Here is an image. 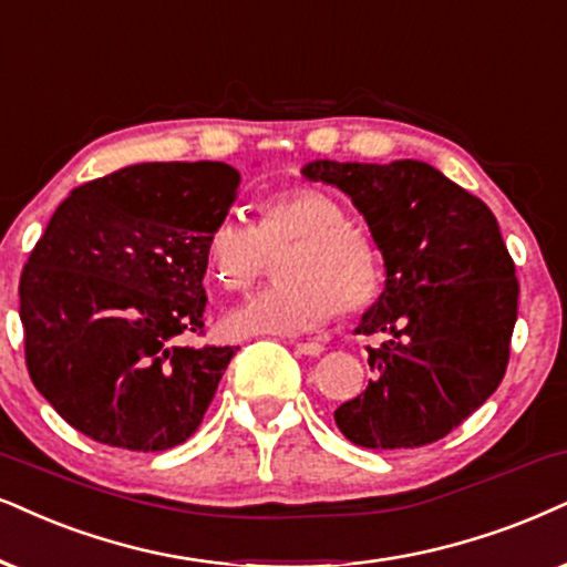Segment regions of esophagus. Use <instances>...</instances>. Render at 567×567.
<instances>
[{
	"mask_svg": "<svg viewBox=\"0 0 567 567\" xmlns=\"http://www.w3.org/2000/svg\"><path fill=\"white\" fill-rule=\"evenodd\" d=\"M296 353L317 358V355L324 353V346H319V342H296Z\"/></svg>",
	"mask_w": 567,
	"mask_h": 567,
	"instance_id": "34e87169",
	"label": "esophagus"
}]
</instances>
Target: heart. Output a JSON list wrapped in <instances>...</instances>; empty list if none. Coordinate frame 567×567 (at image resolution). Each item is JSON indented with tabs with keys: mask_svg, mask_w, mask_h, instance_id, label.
Instances as JSON below:
<instances>
[{
	"mask_svg": "<svg viewBox=\"0 0 567 567\" xmlns=\"http://www.w3.org/2000/svg\"><path fill=\"white\" fill-rule=\"evenodd\" d=\"M277 259L271 285L225 317L233 337H296L324 327L334 311L358 313L382 290L384 264L377 243L329 193L292 185L256 204L254 227L219 219L204 240L206 277L225 292H246Z\"/></svg>",
	"mask_w": 567,
	"mask_h": 567,
	"instance_id": "obj_1",
	"label": "heart"
}]
</instances>
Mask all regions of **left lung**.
I'll list each match as a JSON object with an SVG mask.
<instances>
[{
	"label": "left lung",
	"mask_w": 567,
	"mask_h": 567,
	"mask_svg": "<svg viewBox=\"0 0 567 567\" xmlns=\"http://www.w3.org/2000/svg\"><path fill=\"white\" fill-rule=\"evenodd\" d=\"M300 172L353 200L386 271L382 296L355 327L386 334L369 348L377 377L337 408V426L371 450L442 440L484 405L507 369L518 279L497 219L419 159H317Z\"/></svg>",
	"instance_id": "8db88e82"
}]
</instances>
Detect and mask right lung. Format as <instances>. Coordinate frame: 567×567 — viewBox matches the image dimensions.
Returning <instances> with one entry per match:
<instances>
[{
    "instance_id": "1",
    "label": "right lung",
    "mask_w": 567,
    "mask_h": 567,
    "mask_svg": "<svg viewBox=\"0 0 567 567\" xmlns=\"http://www.w3.org/2000/svg\"><path fill=\"white\" fill-rule=\"evenodd\" d=\"M225 162H143L56 206L20 277L25 363L78 432L159 453L196 432L238 348L204 329V240L238 198Z\"/></svg>"
}]
</instances>
